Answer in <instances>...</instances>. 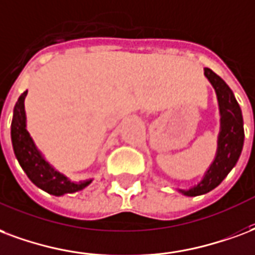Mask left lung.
<instances>
[{
    "label": "left lung",
    "instance_id": "1",
    "mask_svg": "<svg viewBox=\"0 0 255 255\" xmlns=\"http://www.w3.org/2000/svg\"><path fill=\"white\" fill-rule=\"evenodd\" d=\"M204 74L214 86L218 96L219 111H220V132L218 137L216 156L204 174V178L190 189H180L182 195L190 197L205 195L220 185V182L233 170L234 166L237 165L245 140L242 111L234 97L233 90L211 69H204Z\"/></svg>",
    "mask_w": 255,
    "mask_h": 255
}]
</instances>
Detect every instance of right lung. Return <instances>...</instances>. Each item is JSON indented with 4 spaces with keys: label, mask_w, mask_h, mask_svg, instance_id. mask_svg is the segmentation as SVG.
I'll list each match as a JSON object with an SVG mask.
<instances>
[{
    "label": "right lung",
    "mask_w": 255,
    "mask_h": 255,
    "mask_svg": "<svg viewBox=\"0 0 255 255\" xmlns=\"http://www.w3.org/2000/svg\"><path fill=\"white\" fill-rule=\"evenodd\" d=\"M25 96H27V90L17 100L13 109V120L10 127L14 155L22 170L25 171L28 178L37 188H40L50 195L62 196L66 193H74L86 188L92 180L71 182L66 175L56 171L36 148L31 135L27 131V118L24 109Z\"/></svg>",
    "instance_id": "1"
}]
</instances>
